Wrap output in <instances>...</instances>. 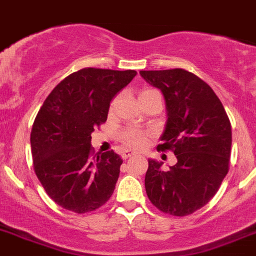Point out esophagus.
<instances>
[{
    "label": "esophagus",
    "mask_w": 256,
    "mask_h": 256,
    "mask_svg": "<svg viewBox=\"0 0 256 256\" xmlns=\"http://www.w3.org/2000/svg\"><path fill=\"white\" fill-rule=\"evenodd\" d=\"M134 155H136V152H129V150H126V152H122V158H123V160H127L128 158L134 156Z\"/></svg>",
    "instance_id": "esophagus-1"
}]
</instances>
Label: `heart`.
I'll return each mask as SVG.
<instances>
[{"label": "heart", "instance_id": "b5f03b06", "mask_svg": "<svg viewBox=\"0 0 256 256\" xmlns=\"http://www.w3.org/2000/svg\"><path fill=\"white\" fill-rule=\"evenodd\" d=\"M155 92H158L156 90L146 88L140 92L139 97L148 96V94H155ZM113 104H114V102H113ZM120 140H122L123 144L127 148H129V149L140 150L146 146L148 140H149V133L142 130V129L129 127L120 133Z\"/></svg>", "mask_w": 256, "mask_h": 256}]
</instances>
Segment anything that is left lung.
Returning a JSON list of instances; mask_svg holds the SVG:
<instances>
[{
	"label": "left lung",
	"instance_id": "obj_1",
	"mask_svg": "<svg viewBox=\"0 0 256 256\" xmlns=\"http://www.w3.org/2000/svg\"><path fill=\"white\" fill-rule=\"evenodd\" d=\"M162 90L168 123L158 150H171L176 162L149 160L146 190L150 202L166 214H192L217 194L230 162L232 127L222 102L208 84L184 69L140 71Z\"/></svg>",
	"mask_w": 256,
	"mask_h": 256
}]
</instances>
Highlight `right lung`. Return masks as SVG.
Returning <instances> with one entry per match:
<instances>
[{"instance_id":"1","label":"right lung","mask_w":256,"mask_h":256,"mask_svg":"<svg viewBox=\"0 0 256 256\" xmlns=\"http://www.w3.org/2000/svg\"><path fill=\"white\" fill-rule=\"evenodd\" d=\"M136 75L85 68L60 81L39 110L30 133L34 171L65 210L92 212L112 196L123 160L113 150L94 154L91 133L106 122L112 98Z\"/></svg>"}]
</instances>
